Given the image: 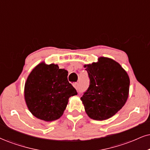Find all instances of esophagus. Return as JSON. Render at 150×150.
Returning a JSON list of instances; mask_svg holds the SVG:
<instances>
[{"mask_svg": "<svg viewBox=\"0 0 150 150\" xmlns=\"http://www.w3.org/2000/svg\"><path fill=\"white\" fill-rule=\"evenodd\" d=\"M73 86L76 88V89L78 90V88H79V83H74L73 84Z\"/></svg>", "mask_w": 150, "mask_h": 150, "instance_id": "esophagus-1", "label": "esophagus"}]
</instances>
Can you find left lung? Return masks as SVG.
Listing matches in <instances>:
<instances>
[{"label":"left lung","instance_id":"left-lung-1","mask_svg":"<svg viewBox=\"0 0 150 150\" xmlns=\"http://www.w3.org/2000/svg\"><path fill=\"white\" fill-rule=\"evenodd\" d=\"M90 86L81 98L92 119L111 117L124 106L129 90V76L117 62L101 57L99 62L85 65Z\"/></svg>","mask_w":150,"mask_h":150}]
</instances>
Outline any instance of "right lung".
Masks as SVG:
<instances>
[{
  "instance_id": "obj_1",
  "label": "right lung",
  "mask_w": 150,
  "mask_h": 150,
  "mask_svg": "<svg viewBox=\"0 0 150 150\" xmlns=\"http://www.w3.org/2000/svg\"><path fill=\"white\" fill-rule=\"evenodd\" d=\"M68 71L57 64L40 63L31 71L25 85V100L30 111L44 121L58 120L76 90L67 79Z\"/></svg>"
}]
</instances>
